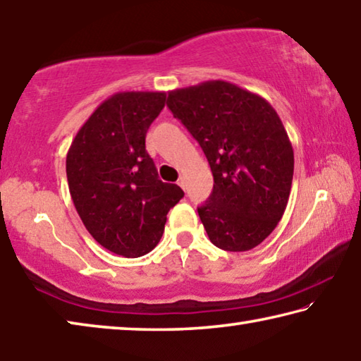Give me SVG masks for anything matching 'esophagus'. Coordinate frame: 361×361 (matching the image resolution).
<instances>
[{
    "mask_svg": "<svg viewBox=\"0 0 361 361\" xmlns=\"http://www.w3.org/2000/svg\"><path fill=\"white\" fill-rule=\"evenodd\" d=\"M177 185L182 187V188H184V190H185V180H184V177H180V179L177 180Z\"/></svg>",
    "mask_w": 361,
    "mask_h": 361,
    "instance_id": "1",
    "label": "esophagus"
}]
</instances>
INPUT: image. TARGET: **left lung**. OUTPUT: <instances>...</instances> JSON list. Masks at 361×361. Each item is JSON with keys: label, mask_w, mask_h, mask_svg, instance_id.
<instances>
[{"label": "left lung", "mask_w": 361, "mask_h": 361, "mask_svg": "<svg viewBox=\"0 0 361 361\" xmlns=\"http://www.w3.org/2000/svg\"><path fill=\"white\" fill-rule=\"evenodd\" d=\"M168 107L198 140L214 177L198 216L211 243L250 251L274 232L294 173L291 140L264 97L224 80L169 92Z\"/></svg>", "instance_id": "1"}]
</instances>
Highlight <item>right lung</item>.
<instances>
[{
  "mask_svg": "<svg viewBox=\"0 0 361 361\" xmlns=\"http://www.w3.org/2000/svg\"><path fill=\"white\" fill-rule=\"evenodd\" d=\"M166 92L125 91L105 99L67 153L70 195L82 224L105 250L140 257L161 240L182 188L158 179L145 135Z\"/></svg>",
  "mask_w": 361,
  "mask_h": 361,
  "instance_id": "add662e5",
  "label": "right lung"
}]
</instances>
